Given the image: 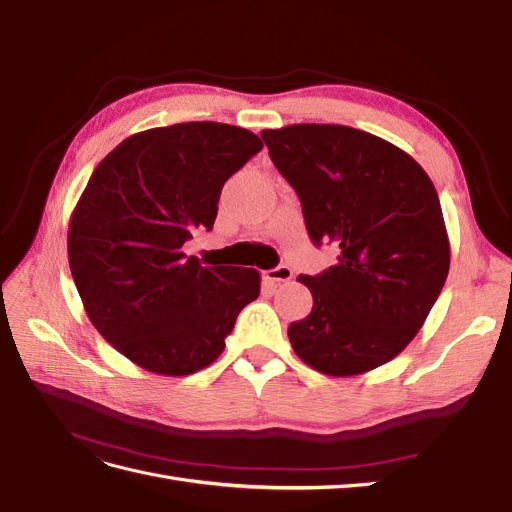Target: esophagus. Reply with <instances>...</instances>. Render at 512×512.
<instances>
[{
    "instance_id": "34e87169",
    "label": "esophagus",
    "mask_w": 512,
    "mask_h": 512,
    "mask_svg": "<svg viewBox=\"0 0 512 512\" xmlns=\"http://www.w3.org/2000/svg\"><path fill=\"white\" fill-rule=\"evenodd\" d=\"M265 277H267L269 282H273V284H284V282L292 280V269L288 265H280V267L267 271Z\"/></svg>"
}]
</instances>
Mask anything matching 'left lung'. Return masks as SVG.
Instances as JSON below:
<instances>
[{
  "label": "left lung",
  "mask_w": 512,
  "mask_h": 512,
  "mask_svg": "<svg viewBox=\"0 0 512 512\" xmlns=\"http://www.w3.org/2000/svg\"><path fill=\"white\" fill-rule=\"evenodd\" d=\"M260 136L301 200L309 239L339 245L337 265L299 275L314 307L288 327L294 352L337 378L389 363L423 327L451 265L431 179L406 151L348 126Z\"/></svg>",
  "instance_id": "obj_1"
}]
</instances>
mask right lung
Returning <instances> with one entry per match:
<instances>
[{"label": "right lung", "instance_id": "1", "mask_svg": "<svg viewBox=\"0 0 512 512\" xmlns=\"http://www.w3.org/2000/svg\"><path fill=\"white\" fill-rule=\"evenodd\" d=\"M262 149L218 121L132 134L98 164L68 228L72 280L98 333L153 374L188 376L222 354L260 273L183 254L211 230L228 177Z\"/></svg>", "mask_w": 512, "mask_h": 512}]
</instances>
